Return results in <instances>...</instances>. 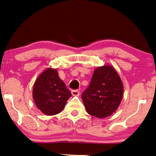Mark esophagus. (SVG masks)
<instances>
[{"label":"esophagus","instance_id":"obj_1","mask_svg":"<svg viewBox=\"0 0 156 156\" xmlns=\"http://www.w3.org/2000/svg\"><path fill=\"white\" fill-rule=\"evenodd\" d=\"M71 94L73 96H78L80 95V91L78 90H72L71 91Z\"/></svg>","mask_w":156,"mask_h":156}]
</instances>
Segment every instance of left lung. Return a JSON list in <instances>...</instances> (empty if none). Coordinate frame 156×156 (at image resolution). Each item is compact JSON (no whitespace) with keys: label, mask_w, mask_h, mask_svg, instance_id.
<instances>
[{"label":"left lung","mask_w":156,"mask_h":156,"mask_svg":"<svg viewBox=\"0 0 156 156\" xmlns=\"http://www.w3.org/2000/svg\"><path fill=\"white\" fill-rule=\"evenodd\" d=\"M123 94V85L117 71L112 66L104 65L94 71L82 99L88 114L102 119L115 112L122 102Z\"/></svg>","instance_id":"1"}]
</instances>
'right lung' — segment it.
Here are the masks:
<instances>
[{"label": "right lung", "instance_id": "obj_1", "mask_svg": "<svg viewBox=\"0 0 156 156\" xmlns=\"http://www.w3.org/2000/svg\"><path fill=\"white\" fill-rule=\"evenodd\" d=\"M71 96L56 69H46L34 83L33 97L35 105L48 116L61 112Z\"/></svg>", "mask_w": 156, "mask_h": 156}]
</instances>
